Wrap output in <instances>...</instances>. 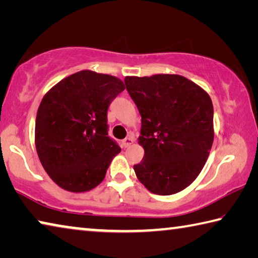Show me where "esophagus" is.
I'll return each instance as SVG.
<instances>
[{
	"instance_id": "esophagus-1",
	"label": "esophagus",
	"mask_w": 258,
	"mask_h": 258,
	"mask_svg": "<svg viewBox=\"0 0 258 258\" xmlns=\"http://www.w3.org/2000/svg\"><path fill=\"white\" fill-rule=\"evenodd\" d=\"M133 142H134V139L133 138H126V139L123 140V147L124 148H127V147H130L131 145H132Z\"/></svg>"
}]
</instances>
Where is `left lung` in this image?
<instances>
[{
	"instance_id": "1",
	"label": "left lung",
	"mask_w": 258,
	"mask_h": 258,
	"mask_svg": "<svg viewBox=\"0 0 258 258\" xmlns=\"http://www.w3.org/2000/svg\"><path fill=\"white\" fill-rule=\"evenodd\" d=\"M125 85L141 115L138 143L145 156L133 167L137 177L156 195L184 190L202 172L213 146L211 97L175 74L126 76Z\"/></svg>"
}]
</instances>
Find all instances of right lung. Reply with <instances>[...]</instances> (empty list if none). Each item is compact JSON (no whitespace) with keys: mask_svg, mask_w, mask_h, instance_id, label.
Returning a JSON list of instances; mask_svg holds the SVG:
<instances>
[{"mask_svg":"<svg viewBox=\"0 0 258 258\" xmlns=\"http://www.w3.org/2000/svg\"><path fill=\"white\" fill-rule=\"evenodd\" d=\"M124 90L119 78L85 69L61 80L43 97L35 146L43 168L61 189L80 194L103 181L120 152L107 137V110Z\"/></svg>","mask_w":258,"mask_h":258,"instance_id":"obj_1","label":"right lung"}]
</instances>
